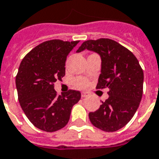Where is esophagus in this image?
<instances>
[{
	"label": "esophagus",
	"instance_id": "34e87169",
	"mask_svg": "<svg viewBox=\"0 0 159 159\" xmlns=\"http://www.w3.org/2000/svg\"><path fill=\"white\" fill-rule=\"evenodd\" d=\"M81 96H82V98H87V97H89V93L88 92H84V91H83V92L81 93Z\"/></svg>",
	"mask_w": 159,
	"mask_h": 159
}]
</instances>
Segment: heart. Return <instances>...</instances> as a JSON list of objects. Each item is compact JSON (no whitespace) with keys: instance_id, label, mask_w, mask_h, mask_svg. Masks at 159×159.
Returning a JSON list of instances; mask_svg holds the SVG:
<instances>
[{"instance_id":"b5f03b06","label":"heart","mask_w":159,"mask_h":159,"mask_svg":"<svg viewBox=\"0 0 159 159\" xmlns=\"http://www.w3.org/2000/svg\"><path fill=\"white\" fill-rule=\"evenodd\" d=\"M74 83H75V86L78 88H86L89 84L88 81L83 77H78V78L75 79Z\"/></svg>"}]
</instances>
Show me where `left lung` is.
Wrapping results in <instances>:
<instances>
[{"label":"left lung","mask_w":159,"mask_h":159,"mask_svg":"<svg viewBox=\"0 0 159 159\" xmlns=\"http://www.w3.org/2000/svg\"><path fill=\"white\" fill-rule=\"evenodd\" d=\"M88 49L101 57V74L97 89L109 88V98L98 111L89 112L91 124L107 132L127 125L138 110L143 95V72L136 57L113 40H89L76 50Z\"/></svg>","instance_id":"1"}]
</instances>
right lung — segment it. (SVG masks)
I'll return each mask as SVG.
<instances>
[{
	"label": "right lung",
	"mask_w": 159,
	"mask_h": 159,
	"mask_svg": "<svg viewBox=\"0 0 159 159\" xmlns=\"http://www.w3.org/2000/svg\"><path fill=\"white\" fill-rule=\"evenodd\" d=\"M79 41L50 40L39 44L20 62L16 77L18 100L29 120L38 129L53 132L70 120L72 107L81 98L76 90L57 96L54 84L65 75L67 56Z\"/></svg>",
	"instance_id": "right-lung-1"
}]
</instances>
